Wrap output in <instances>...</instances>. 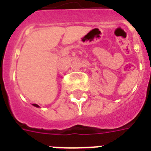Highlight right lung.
<instances>
[{
	"label": "right lung",
	"mask_w": 151,
	"mask_h": 151,
	"mask_svg": "<svg viewBox=\"0 0 151 151\" xmlns=\"http://www.w3.org/2000/svg\"><path fill=\"white\" fill-rule=\"evenodd\" d=\"M35 106V107H37V108H39V105H37V104H33Z\"/></svg>",
	"instance_id": "obj_1"
}]
</instances>
